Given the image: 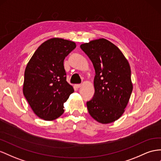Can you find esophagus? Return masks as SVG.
I'll list each match as a JSON object with an SVG mask.
<instances>
[{"mask_svg":"<svg viewBox=\"0 0 161 161\" xmlns=\"http://www.w3.org/2000/svg\"><path fill=\"white\" fill-rule=\"evenodd\" d=\"M81 86H82V85H81V84H76V85H75V87L77 88V89H79V88L81 87Z\"/></svg>","mask_w":161,"mask_h":161,"instance_id":"34e87169","label":"esophagus"}]
</instances>
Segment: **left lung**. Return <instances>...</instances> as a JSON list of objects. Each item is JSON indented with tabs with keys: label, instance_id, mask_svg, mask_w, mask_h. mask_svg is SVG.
Returning a JSON list of instances; mask_svg holds the SVG:
<instances>
[{
	"label": "left lung",
	"instance_id": "1",
	"mask_svg": "<svg viewBox=\"0 0 161 161\" xmlns=\"http://www.w3.org/2000/svg\"><path fill=\"white\" fill-rule=\"evenodd\" d=\"M95 68V93L86 102L93 119L102 124L114 122L123 115L133 91L131 68L123 53L105 38L80 45Z\"/></svg>",
	"mask_w": 161,
	"mask_h": 161
}]
</instances>
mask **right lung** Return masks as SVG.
Returning a JSON list of instances; mask_svg holds the SVG:
<instances>
[{
	"label": "right lung",
	"instance_id": "add662e5",
	"mask_svg": "<svg viewBox=\"0 0 161 161\" xmlns=\"http://www.w3.org/2000/svg\"><path fill=\"white\" fill-rule=\"evenodd\" d=\"M76 47L73 41L51 38L38 47L28 62L23 93L39 118L53 120L64 113V103L74 92L66 81L64 61Z\"/></svg>",
	"mask_w": 161,
	"mask_h": 161
}]
</instances>
